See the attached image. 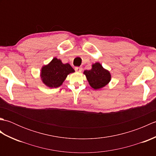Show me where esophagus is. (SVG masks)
<instances>
[{
	"mask_svg": "<svg viewBox=\"0 0 156 156\" xmlns=\"http://www.w3.org/2000/svg\"><path fill=\"white\" fill-rule=\"evenodd\" d=\"M75 70L78 72H81L82 71V68L81 67H76Z\"/></svg>",
	"mask_w": 156,
	"mask_h": 156,
	"instance_id": "obj_1",
	"label": "esophagus"
}]
</instances>
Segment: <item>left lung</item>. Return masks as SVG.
Returning a JSON list of instances; mask_svg holds the SVG:
<instances>
[{"label":"left lung","instance_id":"8db88e82","mask_svg":"<svg viewBox=\"0 0 156 156\" xmlns=\"http://www.w3.org/2000/svg\"><path fill=\"white\" fill-rule=\"evenodd\" d=\"M84 74L87 76L89 84L95 90L105 87L111 81L110 72L102 67L100 63L92 64L90 70H85Z\"/></svg>","mask_w":156,"mask_h":156}]
</instances>
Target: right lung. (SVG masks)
<instances>
[{
  "label": "right lung",
  "instance_id": "1",
  "mask_svg": "<svg viewBox=\"0 0 156 156\" xmlns=\"http://www.w3.org/2000/svg\"><path fill=\"white\" fill-rule=\"evenodd\" d=\"M74 72L69 64H63L60 59L54 58L48 65L41 69V78L43 82L49 88H58L62 84L67 76Z\"/></svg>",
  "mask_w": 156,
  "mask_h": 156
}]
</instances>
